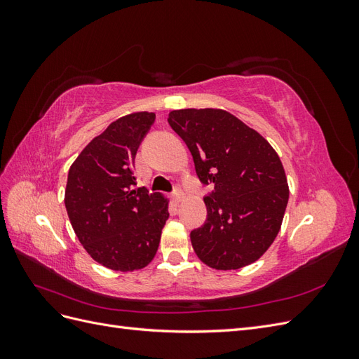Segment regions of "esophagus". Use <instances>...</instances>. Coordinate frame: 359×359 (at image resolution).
Returning <instances> with one entry per match:
<instances>
[{
	"label": "esophagus",
	"mask_w": 359,
	"mask_h": 359,
	"mask_svg": "<svg viewBox=\"0 0 359 359\" xmlns=\"http://www.w3.org/2000/svg\"><path fill=\"white\" fill-rule=\"evenodd\" d=\"M173 201H175L177 203H181L184 201V191L175 190V193H173Z\"/></svg>",
	"instance_id": "esophagus-1"
}]
</instances>
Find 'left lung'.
<instances>
[{
	"mask_svg": "<svg viewBox=\"0 0 359 359\" xmlns=\"http://www.w3.org/2000/svg\"><path fill=\"white\" fill-rule=\"evenodd\" d=\"M168 121L189 147L203 184L206 222L190 233L194 253L214 269H240L274 243L289 201L285 168L255 128L217 107L180 109Z\"/></svg>",
	"mask_w": 359,
	"mask_h": 359,
	"instance_id": "left-lung-1",
	"label": "left lung"
}]
</instances>
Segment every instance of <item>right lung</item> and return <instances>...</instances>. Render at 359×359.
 Listing matches in <instances>:
<instances>
[{"instance_id": "obj_1", "label": "right lung", "mask_w": 359, "mask_h": 359, "mask_svg": "<svg viewBox=\"0 0 359 359\" xmlns=\"http://www.w3.org/2000/svg\"><path fill=\"white\" fill-rule=\"evenodd\" d=\"M154 112L118 118L70 166L64 203L73 231L97 264L132 273L154 259L169 199L136 186L135 157Z\"/></svg>"}]
</instances>
